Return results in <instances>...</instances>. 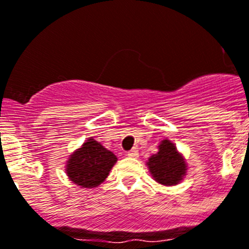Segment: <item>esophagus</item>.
Returning a JSON list of instances; mask_svg holds the SVG:
<instances>
[{
  "label": "esophagus",
  "instance_id": "1",
  "mask_svg": "<svg viewBox=\"0 0 249 249\" xmlns=\"http://www.w3.org/2000/svg\"><path fill=\"white\" fill-rule=\"evenodd\" d=\"M126 155H128V157H130V158H137V157H138V150L137 149L129 150L128 153H126Z\"/></svg>",
  "mask_w": 249,
  "mask_h": 249
}]
</instances>
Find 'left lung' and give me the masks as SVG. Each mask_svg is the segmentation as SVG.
Here are the masks:
<instances>
[{"label": "left lung", "instance_id": "1", "mask_svg": "<svg viewBox=\"0 0 249 249\" xmlns=\"http://www.w3.org/2000/svg\"><path fill=\"white\" fill-rule=\"evenodd\" d=\"M151 175L163 185H175L183 179L187 171L181 155L176 151L175 145L168 140H163L159 151L147 162Z\"/></svg>", "mask_w": 249, "mask_h": 249}]
</instances>
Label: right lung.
Masks as SVG:
<instances>
[{
	"label": "right lung",
	"instance_id": "1",
	"mask_svg": "<svg viewBox=\"0 0 249 249\" xmlns=\"http://www.w3.org/2000/svg\"><path fill=\"white\" fill-rule=\"evenodd\" d=\"M117 158L99 142L90 138L74 153L66 164L69 179L79 187L94 188L103 183Z\"/></svg>",
	"mask_w": 249,
	"mask_h": 249
}]
</instances>
